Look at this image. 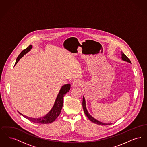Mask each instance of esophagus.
Masks as SVG:
<instances>
[{
	"label": "esophagus",
	"mask_w": 147,
	"mask_h": 147,
	"mask_svg": "<svg viewBox=\"0 0 147 147\" xmlns=\"http://www.w3.org/2000/svg\"><path fill=\"white\" fill-rule=\"evenodd\" d=\"M81 82L79 81V80H74L73 82V84H72V86L73 88H75V87H77L78 86H79L81 85Z\"/></svg>",
	"instance_id": "esophagus-1"
}]
</instances>
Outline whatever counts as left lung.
<instances>
[{
	"label": "left lung",
	"mask_w": 147,
	"mask_h": 147,
	"mask_svg": "<svg viewBox=\"0 0 147 147\" xmlns=\"http://www.w3.org/2000/svg\"><path fill=\"white\" fill-rule=\"evenodd\" d=\"M121 56H122L121 58H122V59L123 61L127 62H128V63H131V61L129 59V58H128L122 51H121ZM83 110H84L85 114L86 115V116L88 117V118L92 122H93V123H95V124H97V125H102V126L109 125H111V123H105L101 122H100V121L97 120L96 119L94 118L92 116H91V115H90V113L88 111L87 109H86V102H85V100L84 96H83Z\"/></svg>",
	"instance_id": "1"
}]
</instances>
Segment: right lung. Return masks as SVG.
<instances>
[{
	"instance_id": "1",
	"label": "right lung",
	"mask_w": 147,
	"mask_h": 147,
	"mask_svg": "<svg viewBox=\"0 0 147 147\" xmlns=\"http://www.w3.org/2000/svg\"><path fill=\"white\" fill-rule=\"evenodd\" d=\"M32 46L30 45L28 47H27L26 49H24L21 52L20 54L18 57V58L16 60L15 65L19 62V61L20 59V58L24 56L25 54L28 53V52L32 49ZM70 84H65L63 85L61 87L59 92L57 96L55 104L53 106L52 108L51 109V110L49 111V112L42 117L32 118V117H29L28 116H26L22 115L20 112H19V113L22 116H24L25 118L28 119L30 121L33 122L34 123H40V124H48V123H52L59 115L61 111V110H62V106H63V97H64V95L67 92H68L70 90Z\"/></svg>"
}]
</instances>
